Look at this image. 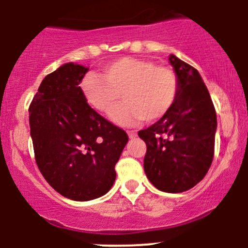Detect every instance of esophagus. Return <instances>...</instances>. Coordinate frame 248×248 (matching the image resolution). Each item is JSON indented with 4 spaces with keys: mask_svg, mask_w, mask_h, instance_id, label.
<instances>
[{
    "mask_svg": "<svg viewBox=\"0 0 248 248\" xmlns=\"http://www.w3.org/2000/svg\"><path fill=\"white\" fill-rule=\"evenodd\" d=\"M127 135H129L130 139H134V137H136V132L135 131H127Z\"/></svg>",
    "mask_w": 248,
    "mask_h": 248,
    "instance_id": "obj_1",
    "label": "esophagus"
}]
</instances>
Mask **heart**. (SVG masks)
<instances>
[{"instance_id":"heart-1","label":"heart","mask_w":248,"mask_h":248,"mask_svg":"<svg viewBox=\"0 0 248 248\" xmlns=\"http://www.w3.org/2000/svg\"><path fill=\"white\" fill-rule=\"evenodd\" d=\"M180 82L173 70L156 66L146 59L123 58L102 67L99 76L89 75L80 83V93L88 105L109 114L121 102L113 119L131 123L142 119L151 123L165 117L177 99Z\"/></svg>"}]
</instances>
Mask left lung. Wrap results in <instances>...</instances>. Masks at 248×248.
Returning <instances> with one entry per match:
<instances>
[{
  "instance_id": "1",
  "label": "left lung",
  "mask_w": 248,
  "mask_h": 248,
  "mask_svg": "<svg viewBox=\"0 0 248 248\" xmlns=\"http://www.w3.org/2000/svg\"><path fill=\"white\" fill-rule=\"evenodd\" d=\"M180 82L177 99L165 117L140 130L146 142L143 169L152 185L182 193L200 182L215 154L217 117L199 72L175 55L169 58Z\"/></svg>"
}]
</instances>
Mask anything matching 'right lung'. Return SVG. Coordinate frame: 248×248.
<instances>
[{
    "label": "right lung",
    "instance_id": "obj_1",
    "mask_svg": "<svg viewBox=\"0 0 248 248\" xmlns=\"http://www.w3.org/2000/svg\"><path fill=\"white\" fill-rule=\"evenodd\" d=\"M88 68L68 62L42 80L31 101L35 159L46 182L62 197L88 202L106 194L127 142L123 129L100 116L80 93Z\"/></svg>",
    "mask_w": 248,
    "mask_h": 248
}]
</instances>
